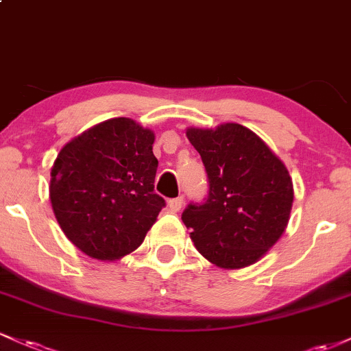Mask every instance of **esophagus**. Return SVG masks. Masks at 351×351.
<instances>
[{
	"instance_id": "1",
	"label": "esophagus",
	"mask_w": 351,
	"mask_h": 351,
	"mask_svg": "<svg viewBox=\"0 0 351 351\" xmlns=\"http://www.w3.org/2000/svg\"><path fill=\"white\" fill-rule=\"evenodd\" d=\"M181 206H183V196H178V198H173L168 201V208H170L173 213L180 211Z\"/></svg>"
}]
</instances>
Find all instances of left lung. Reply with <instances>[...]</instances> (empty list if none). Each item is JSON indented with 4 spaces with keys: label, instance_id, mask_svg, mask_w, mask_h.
I'll return each instance as SVG.
<instances>
[{
    "label": "left lung",
    "instance_id": "8db88e82",
    "mask_svg": "<svg viewBox=\"0 0 351 351\" xmlns=\"http://www.w3.org/2000/svg\"><path fill=\"white\" fill-rule=\"evenodd\" d=\"M208 175V196L189 203L181 219L209 263L241 269L279 241L291 216L293 188L285 165L239 123L189 128Z\"/></svg>",
    "mask_w": 351,
    "mask_h": 351
}]
</instances>
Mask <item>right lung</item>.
<instances>
[{"instance_id": "add662e5", "label": "right lung", "mask_w": 351, "mask_h": 351, "mask_svg": "<svg viewBox=\"0 0 351 351\" xmlns=\"http://www.w3.org/2000/svg\"><path fill=\"white\" fill-rule=\"evenodd\" d=\"M155 135L130 119H112L71 140L51 170L56 219L72 244L100 261L143 243L165 208L155 193Z\"/></svg>"}]
</instances>
